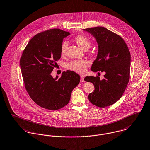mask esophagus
Returning <instances> with one entry per match:
<instances>
[{
	"instance_id": "obj_1",
	"label": "esophagus",
	"mask_w": 150,
	"mask_h": 150,
	"mask_svg": "<svg viewBox=\"0 0 150 150\" xmlns=\"http://www.w3.org/2000/svg\"><path fill=\"white\" fill-rule=\"evenodd\" d=\"M80 77H81V79H80V81H81V82H84L85 81H84V76H80Z\"/></svg>"
}]
</instances>
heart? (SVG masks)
Masks as SVG:
<instances>
[{
    "mask_svg": "<svg viewBox=\"0 0 150 150\" xmlns=\"http://www.w3.org/2000/svg\"><path fill=\"white\" fill-rule=\"evenodd\" d=\"M76 41L79 46L83 50L88 49L91 44V40L83 35L77 36L76 38ZM68 42L64 40L61 45V54L62 55L65 54ZM88 64V62L86 61H74L66 64V67L69 70L81 73L86 71V66Z\"/></svg>",
    "mask_w": 150,
    "mask_h": 150,
    "instance_id": "heart-1",
    "label": "heart"
}]
</instances>
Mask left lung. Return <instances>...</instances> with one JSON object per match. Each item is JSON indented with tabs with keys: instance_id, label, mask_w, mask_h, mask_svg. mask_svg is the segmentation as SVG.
Here are the masks:
<instances>
[{
	"instance_id": "1",
	"label": "left lung",
	"mask_w": 150,
	"mask_h": 150,
	"mask_svg": "<svg viewBox=\"0 0 150 150\" xmlns=\"http://www.w3.org/2000/svg\"><path fill=\"white\" fill-rule=\"evenodd\" d=\"M96 39L98 54L91 67L94 72L106 73L104 79L87 76L84 80L92 83L95 90L88 95L89 102L99 107H107L122 96L130 79V54L124 40L106 28L98 26L84 29Z\"/></svg>"
}]
</instances>
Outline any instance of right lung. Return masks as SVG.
<instances>
[{
    "instance_id": "add662e5",
    "label": "right lung",
    "mask_w": 150,
    "mask_h": 150,
    "mask_svg": "<svg viewBox=\"0 0 150 150\" xmlns=\"http://www.w3.org/2000/svg\"><path fill=\"white\" fill-rule=\"evenodd\" d=\"M70 33L51 29L36 35L23 51L20 66L25 88L39 106L50 110L64 107L70 101L73 89L80 76L71 70L64 71L60 78L51 75L56 62L61 58V45Z\"/></svg>"
}]
</instances>
